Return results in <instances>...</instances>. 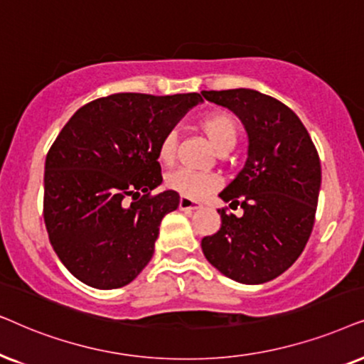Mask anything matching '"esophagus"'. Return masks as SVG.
<instances>
[{"label":"esophagus","instance_id":"1","mask_svg":"<svg viewBox=\"0 0 364 364\" xmlns=\"http://www.w3.org/2000/svg\"><path fill=\"white\" fill-rule=\"evenodd\" d=\"M179 210H183V211L201 210V203H198L195 200H190V198L181 196V200H179Z\"/></svg>","mask_w":364,"mask_h":364}]
</instances>
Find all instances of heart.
Masks as SVG:
<instances>
[{"label": "heart", "instance_id": "obj_1", "mask_svg": "<svg viewBox=\"0 0 364 364\" xmlns=\"http://www.w3.org/2000/svg\"><path fill=\"white\" fill-rule=\"evenodd\" d=\"M200 129L206 134L218 153L228 154L238 143L240 128L228 111H211L200 119ZM178 151V133L174 129L164 134L158 146V158L163 163H173ZM166 186L190 200H203L220 190L221 179L213 173H196L191 169H174L166 176Z\"/></svg>", "mask_w": 364, "mask_h": 364}]
</instances>
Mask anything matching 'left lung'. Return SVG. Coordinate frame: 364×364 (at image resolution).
I'll return each mask as SVG.
<instances>
[{
    "mask_svg": "<svg viewBox=\"0 0 364 364\" xmlns=\"http://www.w3.org/2000/svg\"><path fill=\"white\" fill-rule=\"evenodd\" d=\"M231 109L250 138L248 159L220 193L231 210L201 240L206 259L228 278L259 284L284 273L303 253L316 215L321 163L301 119L281 101L255 90L201 91Z\"/></svg>",
    "mask_w": 364,
    "mask_h": 364,
    "instance_id": "8db88e82",
    "label": "left lung"
}]
</instances>
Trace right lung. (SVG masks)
<instances>
[{
    "label": "right lung",
    "instance_id": "1",
    "mask_svg": "<svg viewBox=\"0 0 364 364\" xmlns=\"http://www.w3.org/2000/svg\"><path fill=\"white\" fill-rule=\"evenodd\" d=\"M198 93H116L81 106L46 154L43 218L68 271L88 287L132 283L179 195L161 185L158 146Z\"/></svg>",
    "mask_w": 364,
    "mask_h": 364
}]
</instances>
